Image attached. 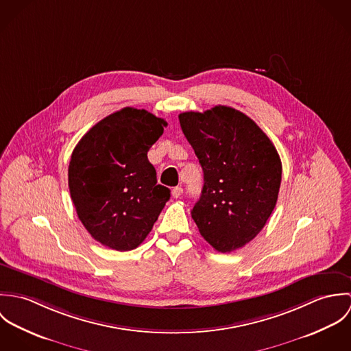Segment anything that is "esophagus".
<instances>
[{
  "mask_svg": "<svg viewBox=\"0 0 351 351\" xmlns=\"http://www.w3.org/2000/svg\"><path fill=\"white\" fill-rule=\"evenodd\" d=\"M182 193H184V189H182L181 186H176V188L171 191V195H173V197H174V199L181 197V196H182Z\"/></svg>",
  "mask_w": 351,
  "mask_h": 351,
  "instance_id": "esophagus-1",
  "label": "esophagus"
}]
</instances>
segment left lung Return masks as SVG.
Instances as JSON below:
<instances>
[{"label":"left lung","mask_w":351,"mask_h":351,"mask_svg":"<svg viewBox=\"0 0 351 351\" xmlns=\"http://www.w3.org/2000/svg\"><path fill=\"white\" fill-rule=\"evenodd\" d=\"M204 171L192 217L219 252L247 245L270 217L282 165L274 145L245 113L224 105L178 116Z\"/></svg>","instance_id":"left-lung-1"}]
</instances>
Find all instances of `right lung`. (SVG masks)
<instances>
[{
    "instance_id": "add662e5",
    "label": "right lung",
    "mask_w": 351,
    "mask_h": 351,
    "mask_svg": "<svg viewBox=\"0 0 351 351\" xmlns=\"http://www.w3.org/2000/svg\"><path fill=\"white\" fill-rule=\"evenodd\" d=\"M167 123L145 109L123 108L93 125L69 165L77 215L101 245L136 249L150 234L170 189L156 184L147 152Z\"/></svg>"
}]
</instances>
